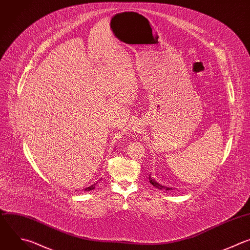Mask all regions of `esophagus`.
Returning <instances> with one entry per match:
<instances>
[{
	"mask_svg": "<svg viewBox=\"0 0 250 250\" xmlns=\"http://www.w3.org/2000/svg\"><path fill=\"white\" fill-rule=\"evenodd\" d=\"M141 126H139L138 124H135L134 126H133V130H132V132H134L135 134L136 133H141Z\"/></svg>",
	"mask_w": 250,
	"mask_h": 250,
	"instance_id": "obj_1",
	"label": "esophagus"
}]
</instances>
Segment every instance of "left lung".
Here are the masks:
<instances>
[{
	"mask_svg": "<svg viewBox=\"0 0 250 250\" xmlns=\"http://www.w3.org/2000/svg\"><path fill=\"white\" fill-rule=\"evenodd\" d=\"M148 180H149V183H151L154 187H156V188H158L160 190H171L172 189L171 187H167V186H164V185L158 183L154 178L151 177V174H149V176H148Z\"/></svg>",
	"mask_w": 250,
	"mask_h": 250,
	"instance_id": "obj_1",
	"label": "left lung"
}]
</instances>
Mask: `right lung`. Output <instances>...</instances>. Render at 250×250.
<instances>
[{"mask_svg":"<svg viewBox=\"0 0 250 250\" xmlns=\"http://www.w3.org/2000/svg\"><path fill=\"white\" fill-rule=\"evenodd\" d=\"M95 185H96V183H93L92 185H90L89 187H86V188H84L83 190H84V191H90V190H93V189L95 188Z\"/></svg>","mask_w":250,"mask_h":250,"instance_id":"add662e5","label":"right lung"}]
</instances>
